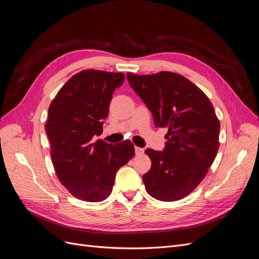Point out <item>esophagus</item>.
<instances>
[{
	"label": "esophagus",
	"instance_id": "1",
	"mask_svg": "<svg viewBox=\"0 0 259 259\" xmlns=\"http://www.w3.org/2000/svg\"><path fill=\"white\" fill-rule=\"evenodd\" d=\"M144 152H145V150H144L143 148L135 147V153H136V155H142V154H144Z\"/></svg>",
	"mask_w": 259,
	"mask_h": 259
}]
</instances>
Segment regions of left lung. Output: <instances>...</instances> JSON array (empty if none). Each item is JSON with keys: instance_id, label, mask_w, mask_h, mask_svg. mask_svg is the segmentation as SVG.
<instances>
[{"instance_id": "1", "label": "left lung", "mask_w": 259, "mask_h": 259, "mask_svg": "<svg viewBox=\"0 0 259 259\" xmlns=\"http://www.w3.org/2000/svg\"><path fill=\"white\" fill-rule=\"evenodd\" d=\"M127 80L150 109L155 126L167 128L164 150L145 151L151 160L143 176L146 191L160 201L182 200L199 186L216 158L221 123L214 107L179 73L128 72Z\"/></svg>"}]
</instances>
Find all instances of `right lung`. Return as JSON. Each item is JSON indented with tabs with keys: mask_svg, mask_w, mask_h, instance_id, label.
Listing matches in <instances>:
<instances>
[{
	"mask_svg": "<svg viewBox=\"0 0 259 259\" xmlns=\"http://www.w3.org/2000/svg\"><path fill=\"white\" fill-rule=\"evenodd\" d=\"M122 72L83 70L72 75L49 108L45 131L51 158L61 185L73 197L100 202L112 191L117 169L135 155L128 140L115 146L97 139Z\"/></svg>",
	"mask_w": 259,
	"mask_h": 259,
	"instance_id": "1",
	"label": "right lung"
}]
</instances>
